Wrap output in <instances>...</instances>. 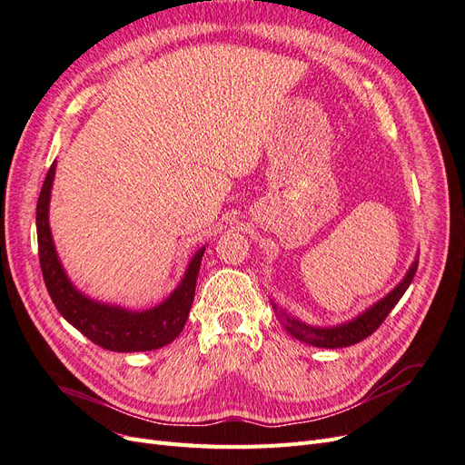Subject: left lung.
<instances>
[{"instance_id":"left-lung-1","label":"left lung","mask_w":465,"mask_h":465,"mask_svg":"<svg viewBox=\"0 0 465 465\" xmlns=\"http://www.w3.org/2000/svg\"><path fill=\"white\" fill-rule=\"evenodd\" d=\"M417 263H419L417 260L411 263L410 272L405 273L401 283L396 289L388 292L384 299H380L376 304H372L369 308V311H364L362 314H359L351 322L340 323V326H333V328H318V326H308V323L287 314L285 311H279L281 323H283L285 330L294 337V340L304 341L308 345L323 347V349H340V347L355 345L362 340H367L371 333H374L380 328V323H382L386 320V316L391 312V308L398 304V301L403 297L407 287L411 285V281L417 272ZM273 308L277 311L275 304H273Z\"/></svg>"}]
</instances>
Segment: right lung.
Segmentation results:
<instances>
[{
  "mask_svg": "<svg viewBox=\"0 0 465 465\" xmlns=\"http://www.w3.org/2000/svg\"><path fill=\"white\" fill-rule=\"evenodd\" d=\"M54 174L55 163L50 166L38 195L36 236L42 277H45L48 294L55 308H58V312L75 330L89 337L94 345L108 351H118V353L153 351L174 341L180 331L184 330V323L190 314L195 281H198L205 246L195 252L180 285L159 306L149 308V311L134 312L120 306L96 302L74 287V283L64 272L58 254H55L48 223V205Z\"/></svg>",
  "mask_w": 465,
  "mask_h": 465,
  "instance_id": "obj_1",
  "label": "right lung"
}]
</instances>
